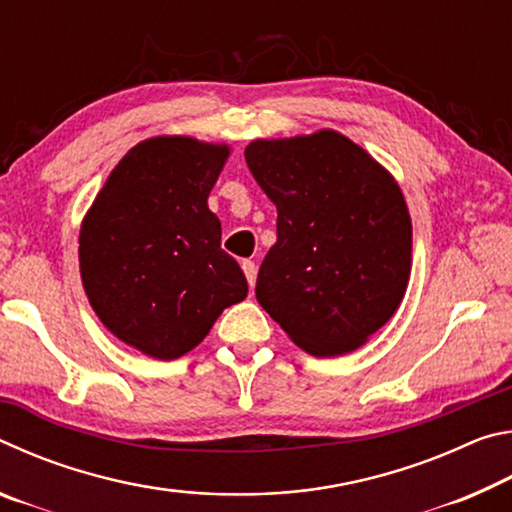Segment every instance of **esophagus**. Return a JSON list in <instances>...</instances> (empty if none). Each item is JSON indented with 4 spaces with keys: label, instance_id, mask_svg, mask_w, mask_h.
<instances>
[{
    "label": "esophagus",
    "instance_id": "1",
    "mask_svg": "<svg viewBox=\"0 0 512 512\" xmlns=\"http://www.w3.org/2000/svg\"><path fill=\"white\" fill-rule=\"evenodd\" d=\"M241 268H244V275H246V280H248L250 287H255V280H257V266H255V262H250V259H244V262H241Z\"/></svg>",
    "mask_w": 512,
    "mask_h": 512
}]
</instances>
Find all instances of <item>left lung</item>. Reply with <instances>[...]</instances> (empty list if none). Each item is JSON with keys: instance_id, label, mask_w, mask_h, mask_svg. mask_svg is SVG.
I'll return each instance as SVG.
<instances>
[{"instance_id": "left-lung-1", "label": "left lung", "mask_w": 512, "mask_h": 512, "mask_svg": "<svg viewBox=\"0 0 512 512\" xmlns=\"http://www.w3.org/2000/svg\"><path fill=\"white\" fill-rule=\"evenodd\" d=\"M277 207V241L255 296L314 357L357 350L400 307L411 219L391 173L334 131L257 140L246 149Z\"/></svg>"}]
</instances>
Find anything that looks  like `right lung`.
<instances>
[{
    "mask_svg": "<svg viewBox=\"0 0 512 512\" xmlns=\"http://www.w3.org/2000/svg\"><path fill=\"white\" fill-rule=\"evenodd\" d=\"M228 146L153 137L124 155L81 228V277L112 334L171 361L196 348L225 307L248 296L207 207Z\"/></svg>",
    "mask_w": 512,
    "mask_h": 512,
    "instance_id": "1",
    "label": "right lung"
}]
</instances>
